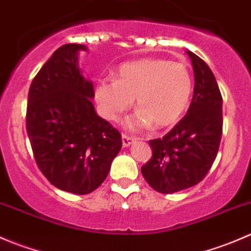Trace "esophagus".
<instances>
[{"label": "esophagus", "instance_id": "esophagus-1", "mask_svg": "<svg viewBox=\"0 0 251 251\" xmlns=\"http://www.w3.org/2000/svg\"><path fill=\"white\" fill-rule=\"evenodd\" d=\"M121 138H123L124 148H127V147L131 146V143H133V142L136 141L135 137H131V136H127V135H123L121 136Z\"/></svg>", "mask_w": 251, "mask_h": 251}]
</instances>
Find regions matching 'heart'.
Instances as JSON below:
<instances>
[{
    "label": "heart",
    "instance_id": "1",
    "mask_svg": "<svg viewBox=\"0 0 251 251\" xmlns=\"http://www.w3.org/2000/svg\"><path fill=\"white\" fill-rule=\"evenodd\" d=\"M192 77L181 63L166 59H140L121 64L115 80L103 78L95 87V100L105 119L118 121L136 98L138 110L127 119L131 130L158 128L176 123L192 95Z\"/></svg>",
    "mask_w": 251,
    "mask_h": 251
}]
</instances>
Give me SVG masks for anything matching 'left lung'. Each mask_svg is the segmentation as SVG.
I'll list each match as a JSON object with an SVG mask.
<instances>
[{
	"mask_svg": "<svg viewBox=\"0 0 251 251\" xmlns=\"http://www.w3.org/2000/svg\"><path fill=\"white\" fill-rule=\"evenodd\" d=\"M194 88L184 118L163 138L149 141L151 159L141 168L154 191L171 194L198 184L217 155L222 135V96L209 65L187 50Z\"/></svg>",
	"mask_w": 251,
	"mask_h": 251,
	"instance_id": "8db88e82",
	"label": "left lung"
}]
</instances>
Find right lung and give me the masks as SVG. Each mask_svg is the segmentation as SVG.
<instances>
[{
	"instance_id": "add662e5",
	"label": "right lung",
	"mask_w": 251,
	"mask_h": 251,
	"mask_svg": "<svg viewBox=\"0 0 251 251\" xmlns=\"http://www.w3.org/2000/svg\"><path fill=\"white\" fill-rule=\"evenodd\" d=\"M85 45L59 47L40 69L27 96L26 131L37 166L57 188L97 189L120 151L121 135L98 116L92 81L78 68Z\"/></svg>"
}]
</instances>
